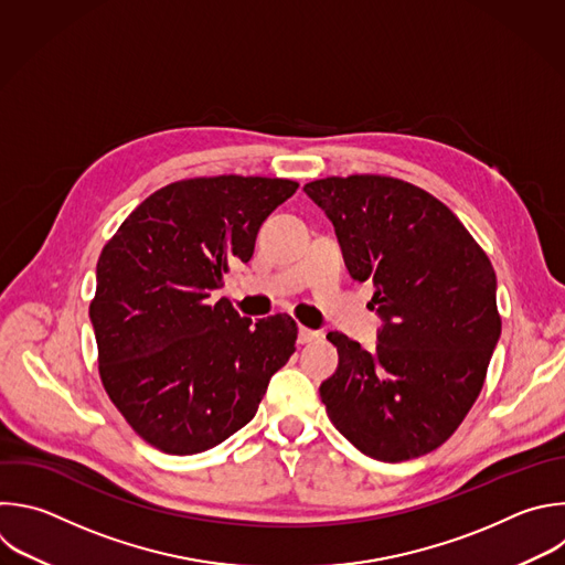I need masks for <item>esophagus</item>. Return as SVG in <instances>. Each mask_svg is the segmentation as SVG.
<instances>
[{
	"label": "esophagus",
	"mask_w": 565,
	"mask_h": 565,
	"mask_svg": "<svg viewBox=\"0 0 565 565\" xmlns=\"http://www.w3.org/2000/svg\"><path fill=\"white\" fill-rule=\"evenodd\" d=\"M317 337H319L317 330H310V328L299 326V332H297V341H299V343H310V341H315Z\"/></svg>",
	"instance_id": "1"
}]
</instances>
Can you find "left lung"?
I'll return each instance as SVG.
<instances>
[{
	"label": "left lung",
	"mask_w": 565,
	"mask_h": 565,
	"mask_svg": "<svg viewBox=\"0 0 565 565\" xmlns=\"http://www.w3.org/2000/svg\"><path fill=\"white\" fill-rule=\"evenodd\" d=\"M303 193L334 226L352 279L374 284L377 345L328 332L339 365L319 386L334 428L397 463L437 450L477 402L501 334L497 277L457 215L384 174L326 177Z\"/></svg>",
	"instance_id": "obj_1"
}]
</instances>
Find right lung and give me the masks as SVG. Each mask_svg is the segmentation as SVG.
<instances>
[{
  "instance_id": "add662e5",
  "label": "right lung",
  "mask_w": 565,
  "mask_h": 565,
  "mask_svg": "<svg viewBox=\"0 0 565 565\" xmlns=\"http://www.w3.org/2000/svg\"><path fill=\"white\" fill-rule=\"evenodd\" d=\"M290 179L198 177L143 200L104 246L90 321L102 384L150 446L198 455L244 428L295 352L288 315L242 317L213 301L233 262L248 264Z\"/></svg>"
}]
</instances>
